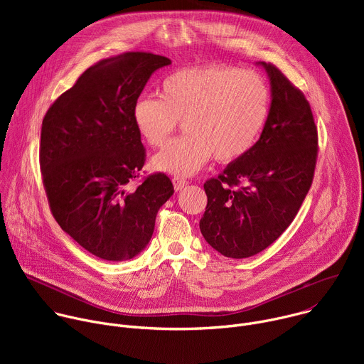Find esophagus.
<instances>
[{"label": "esophagus", "mask_w": 364, "mask_h": 364, "mask_svg": "<svg viewBox=\"0 0 364 364\" xmlns=\"http://www.w3.org/2000/svg\"><path fill=\"white\" fill-rule=\"evenodd\" d=\"M187 183H188V181H187L186 178H181V177H178V176L173 178V184H174V188H176L177 191L181 190V188H184V187L187 186Z\"/></svg>", "instance_id": "34e87169"}]
</instances>
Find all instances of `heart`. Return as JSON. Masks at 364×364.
I'll list each match as a JSON object with an SVG mask.
<instances>
[{
  "instance_id": "obj_1",
  "label": "heart",
  "mask_w": 364,
  "mask_h": 364,
  "mask_svg": "<svg viewBox=\"0 0 364 364\" xmlns=\"http://www.w3.org/2000/svg\"><path fill=\"white\" fill-rule=\"evenodd\" d=\"M159 97L141 96L132 119L145 144L161 146L183 121L186 135L168 142L152 160L155 170L191 176L212 155L233 163L246 155L271 112V92L256 72L225 65L186 68L167 75Z\"/></svg>"
}]
</instances>
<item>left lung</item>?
<instances>
[{"label": "left lung", "instance_id": "1", "mask_svg": "<svg viewBox=\"0 0 364 364\" xmlns=\"http://www.w3.org/2000/svg\"><path fill=\"white\" fill-rule=\"evenodd\" d=\"M261 65L272 89L265 129L246 155L204 183L201 235L235 259L262 252L287 230L313 184L318 157L317 125L305 95L277 66Z\"/></svg>", "mask_w": 364, "mask_h": 364}]
</instances>
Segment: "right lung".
I'll return each instance as SVG.
<instances>
[{"label":"right lung","instance_id":"add662e5","mask_svg":"<svg viewBox=\"0 0 364 364\" xmlns=\"http://www.w3.org/2000/svg\"><path fill=\"white\" fill-rule=\"evenodd\" d=\"M171 60L149 51L99 60L48 108L40 170L59 226L105 261H127L149 242L174 187L164 173L139 177L145 148L132 108L149 76Z\"/></svg>","mask_w":364,"mask_h":364}]
</instances>
